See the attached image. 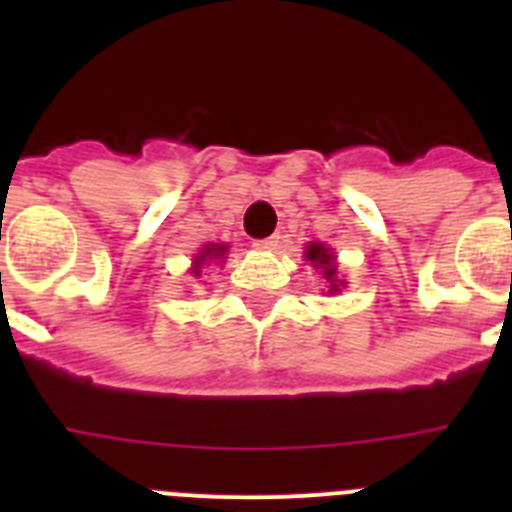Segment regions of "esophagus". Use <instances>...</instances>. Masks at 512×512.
Here are the masks:
<instances>
[{"label": "esophagus", "mask_w": 512, "mask_h": 512, "mask_svg": "<svg viewBox=\"0 0 512 512\" xmlns=\"http://www.w3.org/2000/svg\"><path fill=\"white\" fill-rule=\"evenodd\" d=\"M253 246L259 248V251H274V248L279 246V235H269V238H261V241H256Z\"/></svg>", "instance_id": "obj_1"}]
</instances>
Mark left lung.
<instances>
[{
  "label": "left lung",
  "mask_w": 512,
  "mask_h": 512,
  "mask_svg": "<svg viewBox=\"0 0 512 512\" xmlns=\"http://www.w3.org/2000/svg\"><path fill=\"white\" fill-rule=\"evenodd\" d=\"M305 259L310 261L315 269L323 271L325 282H328V295H336V292H341V289L346 287L343 277L338 274L336 256H333V251H330V248H325L323 243H310V246L305 248Z\"/></svg>",
  "instance_id": "left-lung-1"
}]
</instances>
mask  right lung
<instances>
[{
	"mask_svg": "<svg viewBox=\"0 0 512 512\" xmlns=\"http://www.w3.org/2000/svg\"><path fill=\"white\" fill-rule=\"evenodd\" d=\"M225 253H228V246H225V243H207V246L194 256V264H192L194 277H200V269L207 264V261H215V259L220 261Z\"/></svg>",
	"mask_w": 512,
	"mask_h": 512,
	"instance_id": "obj_1",
	"label": "right lung"
}]
</instances>
